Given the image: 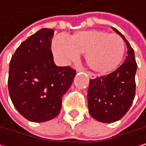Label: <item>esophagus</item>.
Segmentation results:
<instances>
[{
    "mask_svg": "<svg viewBox=\"0 0 146 146\" xmlns=\"http://www.w3.org/2000/svg\"><path fill=\"white\" fill-rule=\"evenodd\" d=\"M86 73L88 74V76L90 78H92V79H94L95 78H96V75L95 74H93L92 73H90V72H86Z\"/></svg>",
    "mask_w": 146,
    "mask_h": 146,
    "instance_id": "esophagus-1",
    "label": "esophagus"
}]
</instances>
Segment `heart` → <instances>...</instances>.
Segmentation results:
<instances>
[{"instance_id": "1", "label": "heart", "mask_w": 146, "mask_h": 146, "mask_svg": "<svg viewBox=\"0 0 146 146\" xmlns=\"http://www.w3.org/2000/svg\"><path fill=\"white\" fill-rule=\"evenodd\" d=\"M52 49L62 63H67L84 53L86 64L94 72L107 74L114 71L123 61L125 44L117 34H108L103 30H84L63 38L56 37Z\"/></svg>"}]
</instances>
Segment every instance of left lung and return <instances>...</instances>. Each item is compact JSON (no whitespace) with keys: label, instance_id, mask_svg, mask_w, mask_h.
I'll use <instances>...</instances> for the list:
<instances>
[{"label":"left lung","instance_id":"obj_1","mask_svg":"<svg viewBox=\"0 0 146 146\" xmlns=\"http://www.w3.org/2000/svg\"><path fill=\"white\" fill-rule=\"evenodd\" d=\"M125 41L128 53L124 62L108 75L90 79L88 107L90 114L97 121L113 123L129 111L135 96L137 63L134 51L124 36L112 28Z\"/></svg>","mask_w":146,"mask_h":146}]
</instances>
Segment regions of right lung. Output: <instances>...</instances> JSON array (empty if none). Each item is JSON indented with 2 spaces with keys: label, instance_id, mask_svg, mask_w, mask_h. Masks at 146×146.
Here are the masks:
<instances>
[{
  "label": "right lung",
  "instance_id": "obj_1",
  "mask_svg": "<svg viewBox=\"0 0 146 146\" xmlns=\"http://www.w3.org/2000/svg\"><path fill=\"white\" fill-rule=\"evenodd\" d=\"M54 30L42 29L22 42L12 56L8 90L17 111L31 122L56 117L63 95L71 86L76 71L58 67L50 50Z\"/></svg>",
  "mask_w": 146,
  "mask_h": 146
}]
</instances>
